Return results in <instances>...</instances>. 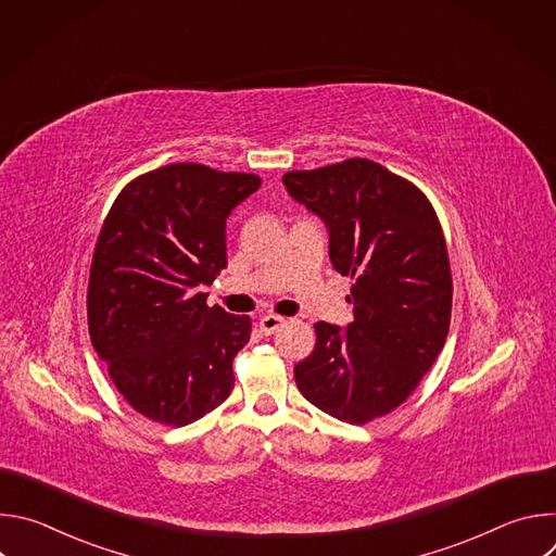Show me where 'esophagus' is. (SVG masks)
Returning <instances> with one entry per match:
<instances>
[{
	"label": "esophagus",
	"instance_id": "esophagus-1",
	"mask_svg": "<svg viewBox=\"0 0 556 556\" xmlns=\"http://www.w3.org/2000/svg\"><path fill=\"white\" fill-rule=\"evenodd\" d=\"M283 324H286L283 316L266 314V316H262V319H260V330H262L266 337H270V334H275Z\"/></svg>",
	"mask_w": 556,
	"mask_h": 556
}]
</instances>
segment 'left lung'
<instances>
[{
    "label": "left lung",
    "mask_w": 556,
    "mask_h": 556,
    "mask_svg": "<svg viewBox=\"0 0 556 556\" xmlns=\"http://www.w3.org/2000/svg\"><path fill=\"white\" fill-rule=\"evenodd\" d=\"M286 191L330 235L332 266L354 277V321L314 324L294 380L314 407L365 425L403 405L444 348L453 281L427 195L367 157L288 172Z\"/></svg>",
    "instance_id": "8db88e82"
}]
</instances>
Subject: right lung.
<instances>
[{
    "instance_id": "add662e5",
    "label": "right lung",
    "mask_w": 556,
    "mask_h": 556,
    "mask_svg": "<svg viewBox=\"0 0 556 556\" xmlns=\"http://www.w3.org/2000/svg\"><path fill=\"white\" fill-rule=\"evenodd\" d=\"M260 185L253 174L167 165L131 180L103 222L90 339L123 399L149 420L185 427L230 395L251 319L208 307L200 290L226 268L228 215Z\"/></svg>"
}]
</instances>
